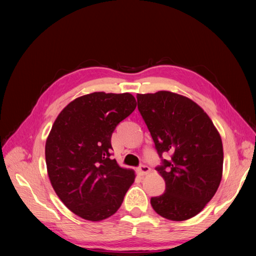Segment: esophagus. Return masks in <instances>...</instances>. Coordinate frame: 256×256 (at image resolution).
I'll list each match as a JSON object with an SVG mask.
<instances>
[{
  "instance_id": "34e87169",
  "label": "esophagus",
  "mask_w": 256,
  "mask_h": 256,
  "mask_svg": "<svg viewBox=\"0 0 256 256\" xmlns=\"http://www.w3.org/2000/svg\"><path fill=\"white\" fill-rule=\"evenodd\" d=\"M150 171V168L148 167V166H146V164H140V166L138 172H140V176H145V174H147Z\"/></svg>"
}]
</instances>
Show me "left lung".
I'll return each instance as SVG.
<instances>
[{"instance_id":"obj_1","label":"left lung","mask_w":256,"mask_h":256,"mask_svg":"<svg viewBox=\"0 0 256 256\" xmlns=\"http://www.w3.org/2000/svg\"><path fill=\"white\" fill-rule=\"evenodd\" d=\"M136 98L159 156L171 154L157 168L166 192L152 198L150 204L164 218L186 220L203 210L220 184V134L206 112L182 94L162 90L138 94Z\"/></svg>"}]
</instances>
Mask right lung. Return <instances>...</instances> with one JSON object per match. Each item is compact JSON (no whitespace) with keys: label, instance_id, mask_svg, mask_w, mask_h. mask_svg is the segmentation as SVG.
Instances as JSON below:
<instances>
[{"label":"right lung","instance_id":"add662e5","mask_svg":"<svg viewBox=\"0 0 256 256\" xmlns=\"http://www.w3.org/2000/svg\"><path fill=\"white\" fill-rule=\"evenodd\" d=\"M135 108L128 92H92L70 101L53 123L46 142L48 176L63 204L86 220L116 214L135 180L134 170L111 158L112 133Z\"/></svg>","mask_w":256,"mask_h":256}]
</instances>
